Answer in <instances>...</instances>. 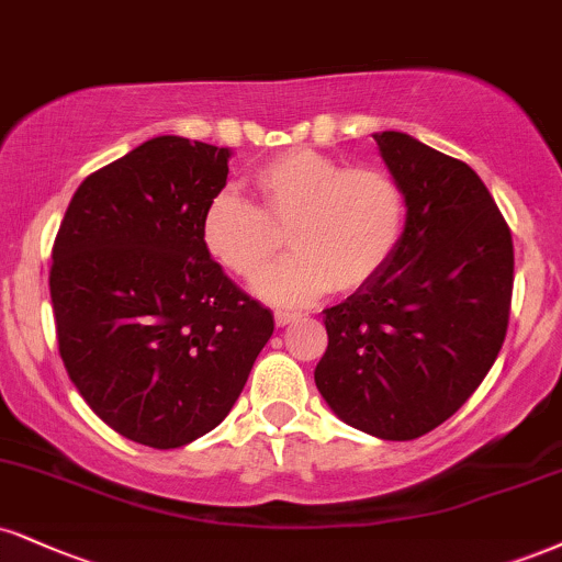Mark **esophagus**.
<instances>
[{"mask_svg": "<svg viewBox=\"0 0 562 562\" xmlns=\"http://www.w3.org/2000/svg\"><path fill=\"white\" fill-rule=\"evenodd\" d=\"M299 319V314H293V311H274V324L277 327H285V324Z\"/></svg>", "mask_w": 562, "mask_h": 562, "instance_id": "34e87169", "label": "esophagus"}]
</instances>
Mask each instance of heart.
Masks as SVG:
<instances>
[{"instance_id": "obj_1", "label": "heart", "mask_w": 562, "mask_h": 562, "mask_svg": "<svg viewBox=\"0 0 562 562\" xmlns=\"http://www.w3.org/2000/svg\"><path fill=\"white\" fill-rule=\"evenodd\" d=\"M259 204L220 191L201 216L206 254L240 280H254L289 229L296 254L263 271L256 293L301 306L329 288L353 293L387 267L405 229V195L380 167H346L316 148H288L251 175Z\"/></svg>"}]
</instances>
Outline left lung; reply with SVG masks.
Wrapping results in <instances>:
<instances>
[{
	"mask_svg": "<svg viewBox=\"0 0 562 562\" xmlns=\"http://www.w3.org/2000/svg\"><path fill=\"white\" fill-rule=\"evenodd\" d=\"M405 195L401 246L369 285L324 308L314 380L371 437L427 435L474 395L503 348L513 240L479 175L414 135L374 133Z\"/></svg>",
	"mask_w": 562,
	"mask_h": 562,
	"instance_id": "obj_1",
	"label": "left lung"
}]
</instances>
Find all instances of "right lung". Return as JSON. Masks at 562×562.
<instances>
[{
	"label": "right lung",
	"mask_w": 562,
	"mask_h": 562,
	"mask_svg": "<svg viewBox=\"0 0 562 562\" xmlns=\"http://www.w3.org/2000/svg\"><path fill=\"white\" fill-rule=\"evenodd\" d=\"M229 148L157 135L88 175L52 248V308L67 374L101 422L138 445L212 431L274 333L201 243Z\"/></svg>",
	"instance_id": "add662e5"
}]
</instances>
